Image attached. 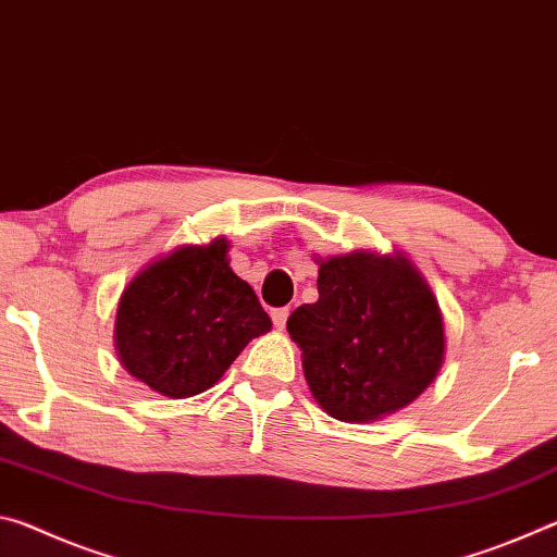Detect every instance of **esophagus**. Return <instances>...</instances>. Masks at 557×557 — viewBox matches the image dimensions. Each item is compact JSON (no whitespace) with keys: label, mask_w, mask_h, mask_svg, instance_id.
Wrapping results in <instances>:
<instances>
[{"label":"esophagus","mask_w":557,"mask_h":557,"mask_svg":"<svg viewBox=\"0 0 557 557\" xmlns=\"http://www.w3.org/2000/svg\"><path fill=\"white\" fill-rule=\"evenodd\" d=\"M270 317H272V324H275L277 329H285L287 317H289V309L287 307H277V309H272Z\"/></svg>","instance_id":"1"}]
</instances>
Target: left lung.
<instances>
[{"instance_id":"left-lung-1","label":"left lung","mask_w":557,"mask_h":557,"mask_svg":"<svg viewBox=\"0 0 557 557\" xmlns=\"http://www.w3.org/2000/svg\"><path fill=\"white\" fill-rule=\"evenodd\" d=\"M319 299L287 319L314 400L344 422L410 405L445 361L437 299L412 262L356 250L319 260Z\"/></svg>"}]
</instances>
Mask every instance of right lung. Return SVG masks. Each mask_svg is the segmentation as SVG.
Here are the masks:
<instances>
[{"label":"right lung","instance_id":"add662e5","mask_svg":"<svg viewBox=\"0 0 557 557\" xmlns=\"http://www.w3.org/2000/svg\"><path fill=\"white\" fill-rule=\"evenodd\" d=\"M270 326L256 292L228 265V240L215 238L172 250L129 282L115 348L132 379L166 398H191Z\"/></svg>","mask_w":557,"mask_h":557}]
</instances>
